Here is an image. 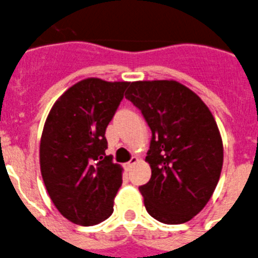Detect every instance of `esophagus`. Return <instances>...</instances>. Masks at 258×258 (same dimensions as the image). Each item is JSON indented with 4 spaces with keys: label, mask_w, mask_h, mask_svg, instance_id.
<instances>
[{
    "label": "esophagus",
    "mask_w": 258,
    "mask_h": 258,
    "mask_svg": "<svg viewBox=\"0 0 258 258\" xmlns=\"http://www.w3.org/2000/svg\"><path fill=\"white\" fill-rule=\"evenodd\" d=\"M136 162H138V158H136V157H132L131 159H130V162H127V163L124 164V168H126L127 171H130V169L132 168V166H134V164L136 163Z\"/></svg>",
    "instance_id": "1"
}]
</instances>
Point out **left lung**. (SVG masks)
<instances>
[{
    "label": "left lung",
    "instance_id": "left-lung-1",
    "mask_svg": "<svg viewBox=\"0 0 258 258\" xmlns=\"http://www.w3.org/2000/svg\"><path fill=\"white\" fill-rule=\"evenodd\" d=\"M126 99L152 131V177L139 187L146 211L163 224H184L208 203L221 175L224 148L215 118L176 81L132 82Z\"/></svg>",
    "mask_w": 258,
    "mask_h": 258
}]
</instances>
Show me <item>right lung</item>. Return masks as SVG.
<instances>
[{"label": "right lung", "mask_w": 258, "mask_h": 258, "mask_svg": "<svg viewBox=\"0 0 258 258\" xmlns=\"http://www.w3.org/2000/svg\"><path fill=\"white\" fill-rule=\"evenodd\" d=\"M128 86L87 78L67 90L48 113L41 173L55 207L74 224L92 226L113 213L122 168L105 154V130Z\"/></svg>", "instance_id": "right-lung-1"}]
</instances>
